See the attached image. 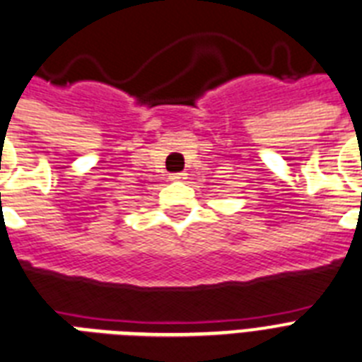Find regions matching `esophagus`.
Segmentation results:
<instances>
[{
    "label": "esophagus",
    "instance_id": "1",
    "mask_svg": "<svg viewBox=\"0 0 362 362\" xmlns=\"http://www.w3.org/2000/svg\"><path fill=\"white\" fill-rule=\"evenodd\" d=\"M169 178H171L173 182H180V180H184V178H186V173H173Z\"/></svg>",
    "mask_w": 362,
    "mask_h": 362
}]
</instances>
